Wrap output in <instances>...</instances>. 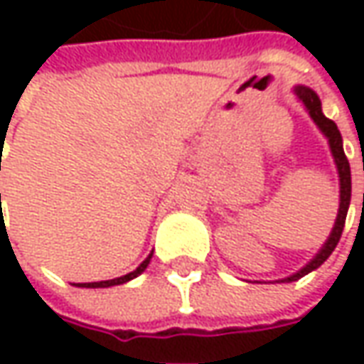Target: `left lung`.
<instances>
[{
    "instance_id": "1",
    "label": "left lung",
    "mask_w": 364,
    "mask_h": 364,
    "mask_svg": "<svg viewBox=\"0 0 364 364\" xmlns=\"http://www.w3.org/2000/svg\"><path fill=\"white\" fill-rule=\"evenodd\" d=\"M296 95L300 97V101L306 105L310 117L316 121V125L322 129V133L328 137L330 149H332V156H334V161H336V168H338V176H341V208H338V217H336V223H334V229L330 232L328 241L324 243V247L320 249V253L316 255L304 269H300L298 273L289 275L282 282H296L304 277L306 273L314 272L316 267H320L326 259L330 257V253L334 251V247L341 241V235H343L344 229V220H346V213H348V204H350V166H348V160L344 156L343 149V137H341V132L336 127V123L332 119H328L324 113H322V105H320V99L312 89L308 87H296Z\"/></svg>"
}]
</instances>
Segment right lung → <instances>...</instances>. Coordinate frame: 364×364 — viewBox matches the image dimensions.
Returning a JSON list of instances; mask_svg holds the SVG:
<instances>
[{
  "label": "right lung",
  "instance_id": "1",
  "mask_svg": "<svg viewBox=\"0 0 364 364\" xmlns=\"http://www.w3.org/2000/svg\"><path fill=\"white\" fill-rule=\"evenodd\" d=\"M149 259H151V255L135 269V272L127 273V275H123V277H115V279H107V282H92V284H77V286L80 287H111V286H119V284H125V282H129V279H133V277H137L139 273L144 272L147 267V263H149Z\"/></svg>",
  "mask_w": 364,
  "mask_h": 364
}]
</instances>
